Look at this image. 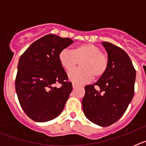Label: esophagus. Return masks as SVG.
<instances>
[{
    "mask_svg": "<svg viewBox=\"0 0 146 146\" xmlns=\"http://www.w3.org/2000/svg\"><path fill=\"white\" fill-rule=\"evenodd\" d=\"M78 85L77 84H75V83H72V87H73V88H76L77 87H78Z\"/></svg>",
    "mask_w": 146,
    "mask_h": 146,
    "instance_id": "esophagus-1",
    "label": "esophagus"
}]
</instances>
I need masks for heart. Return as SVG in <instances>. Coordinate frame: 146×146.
I'll return each instance as SVG.
<instances>
[{
  "mask_svg": "<svg viewBox=\"0 0 146 146\" xmlns=\"http://www.w3.org/2000/svg\"><path fill=\"white\" fill-rule=\"evenodd\" d=\"M60 65L67 72L75 68L79 62L81 67L69 73V78L74 83L82 84L92 77H102L108 67V58L100 47L91 43L77 45L72 50H63L58 55Z\"/></svg>",
  "mask_w": 146,
  "mask_h": 146,
  "instance_id": "b5f03b06",
  "label": "heart"
}]
</instances>
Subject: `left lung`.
<instances>
[{"label": "left lung", "instance_id": "obj_1", "mask_svg": "<svg viewBox=\"0 0 146 146\" xmlns=\"http://www.w3.org/2000/svg\"><path fill=\"white\" fill-rule=\"evenodd\" d=\"M102 44L108 52V69L96 83L85 86L82 105L89 121L108 126L121 118L131 102L136 71L124 50L110 42Z\"/></svg>", "mask_w": 146, "mask_h": 146}]
</instances>
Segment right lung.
<instances>
[{
	"instance_id": "obj_1",
	"label": "right lung",
	"mask_w": 146,
	"mask_h": 146,
	"mask_svg": "<svg viewBox=\"0 0 146 146\" xmlns=\"http://www.w3.org/2000/svg\"><path fill=\"white\" fill-rule=\"evenodd\" d=\"M73 40L53 34L32 43L18 62L15 89L22 108L36 122H46L58 116L72 91V82L60 65V51ZM60 83V88L54 87Z\"/></svg>"
}]
</instances>
